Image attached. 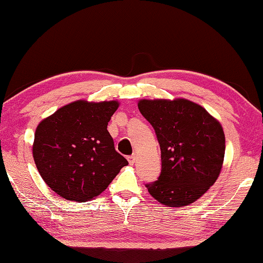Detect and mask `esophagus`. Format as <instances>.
Returning <instances> with one entry per match:
<instances>
[{"mask_svg":"<svg viewBox=\"0 0 263 263\" xmlns=\"http://www.w3.org/2000/svg\"><path fill=\"white\" fill-rule=\"evenodd\" d=\"M135 160H136V155H132V156H129V157H128V162L130 165L134 164Z\"/></svg>","mask_w":263,"mask_h":263,"instance_id":"34e87169","label":"esophagus"}]
</instances>
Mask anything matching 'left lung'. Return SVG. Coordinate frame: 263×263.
<instances>
[{"instance_id":"left-lung-1","label":"left lung","mask_w":263,"mask_h":263,"mask_svg":"<svg viewBox=\"0 0 263 263\" xmlns=\"http://www.w3.org/2000/svg\"><path fill=\"white\" fill-rule=\"evenodd\" d=\"M139 109L155 129L162 157L158 180L145 185L150 195L166 206L199 200L222 170L225 135L220 123L183 98L142 99Z\"/></svg>"}]
</instances>
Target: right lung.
I'll return each instance as SVG.
<instances>
[{"mask_svg":"<svg viewBox=\"0 0 263 263\" xmlns=\"http://www.w3.org/2000/svg\"><path fill=\"white\" fill-rule=\"evenodd\" d=\"M117 100H76L44 119L32 153L47 186L63 199L86 202L101 194L127 159L117 153L107 130Z\"/></svg>","mask_w":263,"mask_h":263,"instance_id":"obj_1","label":"right lung"}]
</instances>
